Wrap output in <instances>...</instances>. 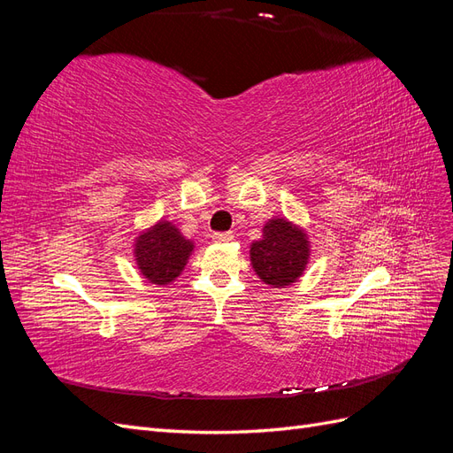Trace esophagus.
I'll return each mask as SVG.
<instances>
[{"mask_svg":"<svg viewBox=\"0 0 453 453\" xmlns=\"http://www.w3.org/2000/svg\"><path fill=\"white\" fill-rule=\"evenodd\" d=\"M213 242L217 243H226V242H232L234 240V236H232V232H213Z\"/></svg>","mask_w":453,"mask_h":453,"instance_id":"esophagus-1","label":"esophagus"}]
</instances>
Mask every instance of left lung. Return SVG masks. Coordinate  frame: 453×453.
Returning <instances> with one entry per match:
<instances>
[{
    "instance_id": "obj_1",
    "label": "left lung",
    "mask_w": 453,
    "mask_h": 453,
    "mask_svg": "<svg viewBox=\"0 0 453 453\" xmlns=\"http://www.w3.org/2000/svg\"><path fill=\"white\" fill-rule=\"evenodd\" d=\"M251 265L257 276L272 287L295 283L308 265L310 245L304 230L287 219H270L263 240L251 245Z\"/></svg>"
}]
</instances>
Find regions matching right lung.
I'll use <instances>...</instances> for the list:
<instances>
[{"label": "right lung", "instance_id": "right-lung-1", "mask_svg": "<svg viewBox=\"0 0 453 453\" xmlns=\"http://www.w3.org/2000/svg\"><path fill=\"white\" fill-rule=\"evenodd\" d=\"M193 242L181 236L172 223L160 221L135 240V263L143 276L157 285L173 281L183 272Z\"/></svg>", "mask_w": 453, "mask_h": 453}]
</instances>
